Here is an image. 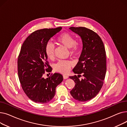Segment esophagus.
<instances>
[{"mask_svg": "<svg viewBox=\"0 0 127 127\" xmlns=\"http://www.w3.org/2000/svg\"><path fill=\"white\" fill-rule=\"evenodd\" d=\"M63 78L64 79H67L68 78V77L67 76H66V75H63Z\"/></svg>", "mask_w": 127, "mask_h": 127, "instance_id": "34e87169", "label": "esophagus"}]
</instances>
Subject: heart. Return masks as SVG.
<instances>
[{
    "label": "heart",
    "mask_w": 127,
    "mask_h": 127,
    "mask_svg": "<svg viewBox=\"0 0 127 127\" xmlns=\"http://www.w3.org/2000/svg\"><path fill=\"white\" fill-rule=\"evenodd\" d=\"M57 42L60 44L69 48V53L71 55L75 56L79 52L80 45L75 41V38L71 34L67 32L62 33L57 38ZM45 53L49 59H52L55 56V46L50 42L48 43L45 46ZM74 63L70 61H60L55 65V69L57 71L62 74H67L69 71Z\"/></svg>",
    "instance_id": "1"
}]
</instances>
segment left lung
<instances>
[{"instance_id": "obj_1", "label": "left lung", "mask_w": 127, "mask_h": 127, "mask_svg": "<svg viewBox=\"0 0 127 127\" xmlns=\"http://www.w3.org/2000/svg\"><path fill=\"white\" fill-rule=\"evenodd\" d=\"M70 30L80 36L82 50L79 62L72 70L78 76H70L76 84L70 91L75 99L81 102L90 100L100 91L106 70V53L102 39L96 33L85 27H72ZM84 78L80 80L78 76Z\"/></svg>"}]
</instances>
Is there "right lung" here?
Masks as SVG:
<instances>
[{
  "instance_id": "right-lung-1",
  "label": "right lung",
  "mask_w": 127,
  "mask_h": 127,
  "mask_svg": "<svg viewBox=\"0 0 127 127\" xmlns=\"http://www.w3.org/2000/svg\"><path fill=\"white\" fill-rule=\"evenodd\" d=\"M62 27L43 29L32 33L23 44L18 58V75L20 83L29 99L38 103L49 102L55 95L56 88L61 83L63 76L55 73L45 79V71L52 68L47 62L45 46L49 39Z\"/></svg>"
}]
</instances>
